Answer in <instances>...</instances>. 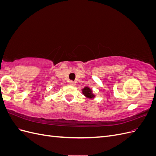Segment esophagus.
I'll return each instance as SVG.
<instances>
[{"label": "esophagus", "instance_id": "obj_1", "mask_svg": "<svg viewBox=\"0 0 156 156\" xmlns=\"http://www.w3.org/2000/svg\"><path fill=\"white\" fill-rule=\"evenodd\" d=\"M69 84H70V85L71 86H75V82H73V81H69Z\"/></svg>", "mask_w": 156, "mask_h": 156}]
</instances>
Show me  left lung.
<instances>
[{"instance_id": "left-lung-1", "label": "left lung", "mask_w": 156, "mask_h": 156, "mask_svg": "<svg viewBox=\"0 0 156 156\" xmlns=\"http://www.w3.org/2000/svg\"><path fill=\"white\" fill-rule=\"evenodd\" d=\"M82 92L84 94V96H85L87 98L92 99L95 97L94 94L92 93V90L88 87H84L83 89H82Z\"/></svg>"}]
</instances>
